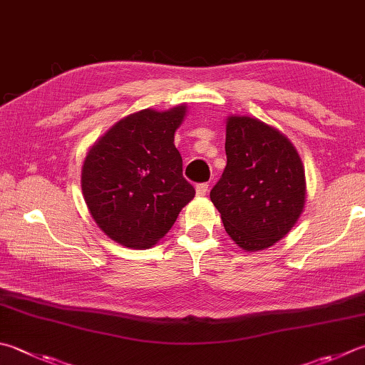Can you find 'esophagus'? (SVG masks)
I'll use <instances>...</instances> for the list:
<instances>
[{
    "label": "esophagus",
    "instance_id": "1",
    "mask_svg": "<svg viewBox=\"0 0 365 365\" xmlns=\"http://www.w3.org/2000/svg\"><path fill=\"white\" fill-rule=\"evenodd\" d=\"M195 192H197L198 197H205L206 192H208V184H205V182L197 184L195 185Z\"/></svg>",
    "mask_w": 365,
    "mask_h": 365
}]
</instances>
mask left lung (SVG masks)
I'll return each mask as SVG.
<instances>
[{"label": "left lung", "mask_w": 365, "mask_h": 365, "mask_svg": "<svg viewBox=\"0 0 365 365\" xmlns=\"http://www.w3.org/2000/svg\"><path fill=\"white\" fill-rule=\"evenodd\" d=\"M227 165L210 198L225 232L245 251L273 246L305 208V168L279 130L250 115L225 120Z\"/></svg>", "instance_id": "left-lung-1"}]
</instances>
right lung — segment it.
<instances>
[{
	"instance_id": "right-lung-1",
	"label": "right lung",
	"mask_w": 365,
	"mask_h": 365,
	"mask_svg": "<svg viewBox=\"0 0 365 365\" xmlns=\"http://www.w3.org/2000/svg\"><path fill=\"white\" fill-rule=\"evenodd\" d=\"M187 106L143 109L115 122L82 163V195L106 235L133 250L153 247L195 197L182 176L175 132Z\"/></svg>"
}]
</instances>
